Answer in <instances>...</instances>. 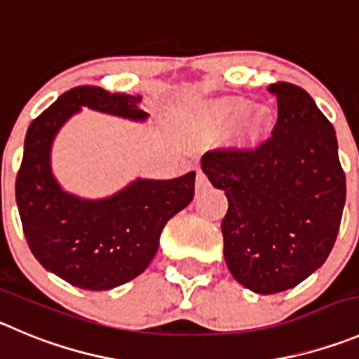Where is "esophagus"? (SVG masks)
I'll return each instance as SVG.
<instances>
[{
  "label": "esophagus",
  "instance_id": "34e87169",
  "mask_svg": "<svg viewBox=\"0 0 359 359\" xmlns=\"http://www.w3.org/2000/svg\"><path fill=\"white\" fill-rule=\"evenodd\" d=\"M207 186H209V180H207V177L203 175L202 172L196 173V191L207 189Z\"/></svg>",
  "mask_w": 359,
  "mask_h": 359
}]
</instances>
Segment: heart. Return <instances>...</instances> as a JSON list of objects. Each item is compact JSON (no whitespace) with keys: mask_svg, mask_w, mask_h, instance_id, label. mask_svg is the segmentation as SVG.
Returning a JSON list of instances; mask_svg holds the SVG:
<instances>
[{"mask_svg":"<svg viewBox=\"0 0 359 359\" xmlns=\"http://www.w3.org/2000/svg\"><path fill=\"white\" fill-rule=\"evenodd\" d=\"M250 100L244 99L219 100L207 109V118L219 130L230 129L237 120L243 118V126L237 133V143L241 147H257L269 134L273 113L267 106L250 111Z\"/></svg>","mask_w":359,"mask_h":359,"instance_id":"b5f03b06","label":"heart"}]
</instances>
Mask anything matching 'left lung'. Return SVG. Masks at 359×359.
<instances>
[{
	"label": "left lung",
	"mask_w": 359,
	"mask_h": 359,
	"mask_svg": "<svg viewBox=\"0 0 359 359\" xmlns=\"http://www.w3.org/2000/svg\"><path fill=\"white\" fill-rule=\"evenodd\" d=\"M278 120L255 149L202 157L210 184L225 191V262L257 294L289 290L326 262L346 203L337 134L316 100L292 83H273Z\"/></svg>",
	"instance_id": "1"
}]
</instances>
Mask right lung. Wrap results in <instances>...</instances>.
<instances>
[{
    "mask_svg": "<svg viewBox=\"0 0 359 359\" xmlns=\"http://www.w3.org/2000/svg\"><path fill=\"white\" fill-rule=\"evenodd\" d=\"M142 95L76 86L28 127L15 179V202L35 259L70 285L108 290L140 276L152 262L170 217L195 196V172L172 180L136 179L116 195L85 200L60 187L51 172V145L60 127L86 106L145 120Z\"/></svg>",
    "mask_w": 359,
    "mask_h": 359,
    "instance_id": "right-lung-1",
    "label": "right lung"
}]
</instances>
